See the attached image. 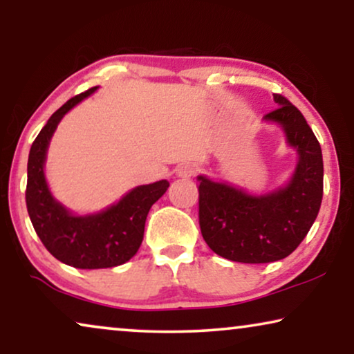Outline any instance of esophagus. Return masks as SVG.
I'll use <instances>...</instances> for the list:
<instances>
[{"mask_svg":"<svg viewBox=\"0 0 354 354\" xmlns=\"http://www.w3.org/2000/svg\"><path fill=\"white\" fill-rule=\"evenodd\" d=\"M196 174V167L190 162L182 164V166L177 167V176L182 178H192Z\"/></svg>","mask_w":354,"mask_h":354,"instance_id":"obj_1","label":"esophagus"}]
</instances>
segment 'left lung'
<instances>
[{"label":"left lung","mask_w":354,"mask_h":354,"mask_svg":"<svg viewBox=\"0 0 354 354\" xmlns=\"http://www.w3.org/2000/svg\"><path fill=\"white\" fill-rule=\"evenodd\" d=\"M277 109L264 120L283 129L298 164L287 185L266 195L248 193L200 176V229L207 246L222 258L246 264L287 258L301 243L321 209L324 192L322 151L298 108L274 95Z\"/></svg>","instance_id":"left-lung-1"}]
</instances>
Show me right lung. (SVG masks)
Masks as SVG:
<instances>
[{"label":"right lung","mask_w":354,"mask_h":354,"mask_svg":"<svg viewBox=\"0 0 354 354\" xmlns=\"http://www.w3.org/2000/svg\"><path fill=\"white\" fill-rule=\"evenodd\" d=\"M96 88L71 98L48 119L32 143L27 162L26 203L33 229L56 259L77 269L114 268L133 258L142 245L148 212L169 187L167 180L140 185L108 209L90 216H74L53 198L43 172L48 145L64 114Z\"/></svg>","instance_id":"obj_1"}]
</instances>
